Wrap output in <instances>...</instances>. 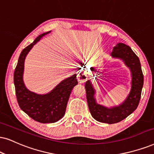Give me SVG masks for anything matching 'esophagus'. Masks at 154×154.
<instances>
[{"instance_id":"1","label":"esophagus","mask_w":154,"mask_h":154,"mask_svg":"<svg viewBox=\"0 0 154 154\" xmlns=\"http://www.w3.org/2000/svg\"><path fill=\"white\" fill-rule=\"evenodd\" d=\"M87 79V75L85 74L84 72H80L79 74L77 75V80H78L79 82H84Z\"/></svg>"}]
</instances>
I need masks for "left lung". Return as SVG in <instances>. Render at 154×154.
Returning <instances> with one entry per match:
<instances>
[{
	"label": "left lung",
	"instance_id": "8db88e82",
	"mask_svg": "<svg viewBox=\"0 0 154 154\" xmlns=\"http://www.w3.org/2000/svg\"><path fill=\"white\" fill-rule=\"evenodd\" d=\"M113 57L123 60L131 72V89L126 100L119 106L106 108L97 104L94 100V89L90 81L85 83L87 100L89 109L94 119L106 124H115L121 122L137 109L141 99L143 85V75L139 57L129 46L119 43L114 48L111 54Z\"/></svg>",
	"mask_w": 154,
	"mask_h": 154
}]
</instances>
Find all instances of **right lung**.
<instances>
[{
	"instance_id": "add662e5",
	"label": "right lung",
	"mask_w": 154,
	"mask_h": 154,
	"mask_svg": "<svg viewBox=\"0 0 154 154\" xmlns=\"http://www.w3.org/2000/svg\"><path fill=\"white\" fill-rule=\"evenodd\" d=\"M50 32L40 35L32 43L23 50L14 72L15 94L19 106L30 118L42 124L54 123L63 117L71 91L78 84L75 75L62 81L53 90L44 95L31 92L25 87L23 74L25 57L33 45Z\"/></svg>"
}]
</instances>
